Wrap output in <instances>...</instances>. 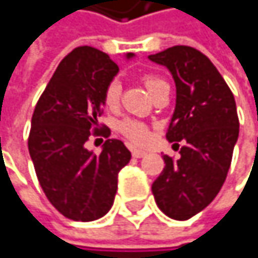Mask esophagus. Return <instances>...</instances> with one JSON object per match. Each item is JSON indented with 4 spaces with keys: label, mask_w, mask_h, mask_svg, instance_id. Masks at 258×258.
Returning a JSON list of instances; mask_svg holds the SVG:
<instances>
[{
    "label": "esophagus",
    "mask_w": 258,
    "mask_h": 258,
    "mask_svg": "<svg viewBox=\"0 0 258 258\" xmlns=\"http://www.w3.org/2000/svg\"><path fill=\"white\" fill-rule=\"evenodd\" d=\"M132 155H133V158H144L147 153L142 150H132Z\"/></svg>",
    "instance_id": "34e87169"
}]
</instances>
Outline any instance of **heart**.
I'll return each instance as SVG.
<instances>
[{
    "label": "heart",
    "instance_id": "b5f03b06",
    "mask_svg": "<svg viewBox=\"0 0 258 258\" xmlns=\"http://www.w3.org/2000/svg\"><path fill=\"white\" fill-rule=\"evenodd\" d=\"M142 82L145 85V88L150 94H153L159 86L165 85L164 80H161L159 77L153 76V74H145L142 76ZM120 94H122V85L117 79H113L106 83V86L103 88L102 93V102L105 105V108L108 110H116L119 102H120ZM119 132L133 144H144L148 136H150V132H148L147 125H144L142 122L133 120V119H125L119 123Z\"/></svg>",
    "mask_w": 258,
    "mask_h": 258
}]
</instances>
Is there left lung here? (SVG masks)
Instances as JSON below:
<instances>
[{
    "mask_svg": "<svg viewBox=\"0 0 258 258\" xmlns=\"http://www.w3.org/2000/svg\"><path fill=\"white\" fill-rule=\"evenodd\" d=\"M148 58L164 64L176 85L167 139L185 141L179 159L164 155L165 167L152 192L167 217L189 220L212 203L229 172L240 126L235 99L214 63L195 47L173 46Z\"/></svg>",
    "mask_w": 258,
    "mask_h": 258,
    "instance_id": "8db88e82",
    "label": "left lung"
}]
</instances>
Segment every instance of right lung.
I'll use <instances>...</instances> for the list:
<instances>
[{
	"mask_svg": "<svg viewBox=\"0 0 258 258\" xmlns=\"http://www.w3.org/2000/svg\"><path fill=\"white\" fill-rule=\"evenodd\" d=\"M117 71L108 54L76 47L60 61L32 114L27 145L38 182L69 220L93 221L110 211L117 175L132 159L119 139H106L99 155L85 147L91 136L110 135V128L100 130L97 117L103 111V88Z\"/></svg>",
	"mask_w": 258,
	"mask_h": 258,
	"instance_id": "1",
	"label": "right lung"
}]
</instances>
